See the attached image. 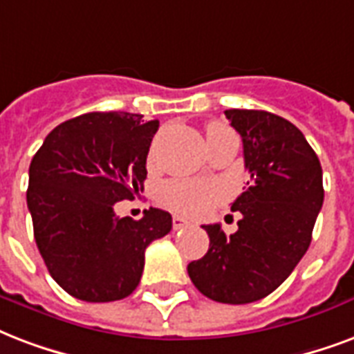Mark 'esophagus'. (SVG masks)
<instances>
[{"mask_svg": "<svg viewBox=\"0 0 354 354\" xmlns=\"http://www.w3.org/2000/svg\"><path fill=\"white\" fill-rule=\"evenodd\" d=\"M185 226H189V221H185L183 217H180V215H172V228H174V230H182Z\"/></svg>", "mask_w": 354, "mask_h": 354, "instance_id": "1", "label": "esophagus"}]
</instances>
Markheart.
<instances>
[{
    "label": "heart",
    "mask_w": 354,
    "mask_h": 354,
    "mask_svg": "<svg viewBox=\"0 0 354 354\" xmlns=\"http://www.w3.org/2000/svg\"><path fill=\"white\" fill-rule=\"evenodd\" d=\"M223 131H228V128L223 124L215 122L207 126V137ZM219 198L221 191L213 183L174 180L159 189V202L185 215H202L209 212Z\"/></svg>",
    "instance_id": "1"
}]
</instances>
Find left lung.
Masks as SVG:
<instances>
[{
    "instance_id": "1",
    "label": "left lung",
    "mask_w": 354,
    "mask_h": 354,
    "mask_svg": "<svg viewBox=\"0 0 354 354\" xmlns=\"http://www.w3.org/2000/svg\"><path fill=\"white\" fill-rule=\"evenodd\" d=\"M241 135L249 187L232 204L237 232L204 225L209 249L191 261V282L212 301L247 304L273 293L308 250L323 206L321 163L301 129L267 111L228 109Z\"/></svg>"
}]
</instances>
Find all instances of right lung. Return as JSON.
Returning <instances> with one entry per match:
<instances>
[{
  "mask_svg": "<svg viewBox=\"0 0 354 354\" xmlns=\"http://www.w3.org/2000/svg\"><path fill=\"white\" fill-rule=\"evenodd\" d=\"M158 120L87 113L51 129L29 165L27 207L53 280L80 301H120L141 282L145 250L172 228L169 212L117 217L115 204L145 189Z\"/></svg>",
  "mask_w": 354,
  "mask_h": 354,
  "instance_id": "1",
  "label": "right lung"
}]
</instances>
